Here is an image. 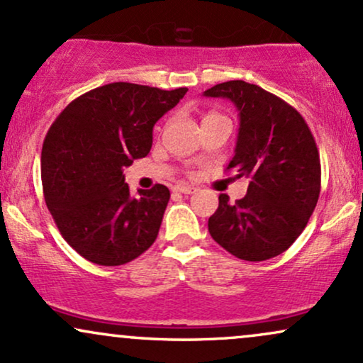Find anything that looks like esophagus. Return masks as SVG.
Segmentation results:
<instances>
[{
    "label": "esophagus",
    "instance_id": "obj_1",
    "mask_svg": "<svg viewBox=\"0 0 363 363\" xmlns=\"http://www.w3.org/2000/svg\"><path fill=\"white\" fill-rule=\"evenodd\" d=\"M174 189H176L177 193H182V194H194L196 191H198L194 186H189V184H177Z\"/></svg>",
    "mask_w": 363,
    "mask_h": 363
}]
</instances>
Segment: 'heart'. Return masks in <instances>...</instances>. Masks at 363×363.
Segmentation results:
<instances>
[{"label": "heart", "mask_w": 363, "mask_h": 363, "mask_svg": "<svg viewBox=\"0 0 363 363\" xmlns=\"http://www.w3.org/2000/svg\"><path fill=\"white\" fill-rule=\"evenodd\" d=\"M211 116H218V114H208V116H205V119L206 118H211Z\"/></svg>", "instance_id": "heart-1"}]
</instances>
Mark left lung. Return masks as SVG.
<instances>
[{
    "label": "left lung",
    "mask_w": 363,
    "mask_h": 363,
    "mask_svg": "<svg viewBox=\"0 0 363 363\" xmlns=\"http://www.w3.org/2000/svg\"><path fill=\"white\" fill-rule=\"evenodd\" d=\"M205 97L228 99L239 111L235 155L227 169L249 179L235 203L218 196L208 230L225 251L266 261L297 240L318 205L320 160L309 126L294 107L242 80L218 83Z\"/></svg>",
    "instance_id": "left-lung-1"
}]
</instances>
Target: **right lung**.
I'll use <instances>...</instances> for the list:
<instances>
[{
	"instance_id": "1",
	"label": "right lung",
	"mask_w": 363,
	"mask_h": 363,
	"mask_svg": "<svg viewBox=\"0 0 363 363\" xmlns=\"http://www.w3.org/2000/svg\"><path fill=\"white\" fill-rule=\"evenodd\" d=\"M186 91L109 83L74 99L52 123L40 157L45 205L85 259L126 264L155 242L170 191L155 184L133 198L123 169L148 155L153 126Z\"/></svg>"
}]
</instances>
